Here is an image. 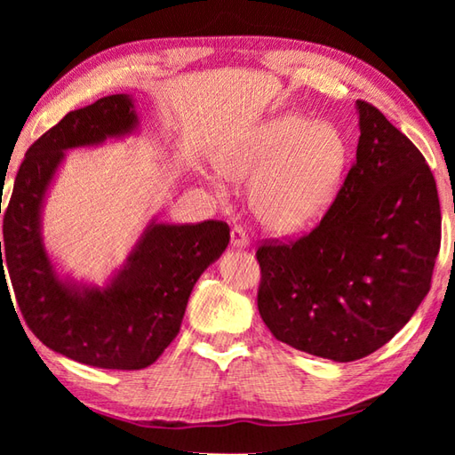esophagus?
<instances>
[{"label":"esophagus","mask_w":455,"mask_h":455,"mask_svg":"<svg viewBox=\"0 0 455 455\" xmlns=\"http://www.w3.org/2000/svg\"><path fill=\"white\" fill-rule=\"evenodd\" d=\"M248 235H246V228L244 227H233V230H230V244H233L235 248H246L248 246Z\"/></svg>","instance_id":"34e87169"}]
</instances>
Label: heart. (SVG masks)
<instances>
[{
  "instance_id": "heart-1",
  "label": "heart",
  "mask_w": 455,
  "mask_h": 455,
  "mask_svg": "<svg viewBox=\"0 0 455 455\" xmlns=\"http://www.w3.org/2000/svg\"><path fill=\"white\" fill-rule=\"evenodd\" d=\"M346 164L347 142L336 124L283 115L220 154L217 168L236 183H254L250 201L264 228L297 235L331 205Z\"/></svg>"
}]
</instances>
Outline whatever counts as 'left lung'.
Returning a JSON list of instances; mask_svg holds the SVG:
<instances>
[{
  "label": "left lung",
  "mask_w": 455,
  "mask_h": 455,
  "mask_svg": "<svg viewBox=\"0 0 455 455\" xmlns=\"http://www.w3.org/2000/svg\"><path fill=\"white\" fill-rule=\"evenodd\" d=\"M360 140L332 205L293 240H266L258 311L277 340L354 362L379 350L430 291L440 252L436 181L420 150L357 100Z\"/></svg>",
  "instance_id": "8db88e82"
}]
</instances>
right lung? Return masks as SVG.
Instances as JSON below:
<instances>
[{
    "mask_svg": "<svg viewBox=\"0 0 455 455\" xmlns=\"http://www.w3.org/2000/svg\"><path fill=\"white\" fill-rule=\"evenodd\" d=\"M134 124L132 100L123 93L68 113L28 147L4 212L0 282L7 283V272L27 326L51 350L101 370H142L158 360L180 332L193 285L230 240L222 220L152 222L103 291L58 279L38 215L64 150L127 134Z\"/></svg>",
    "mask_w": 455,
    "mask_h": 455,
    "instance_id": "1",
    "label": "right lung"
}]
</instances>
